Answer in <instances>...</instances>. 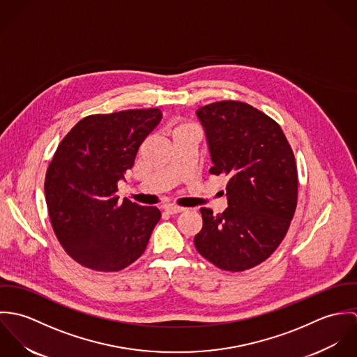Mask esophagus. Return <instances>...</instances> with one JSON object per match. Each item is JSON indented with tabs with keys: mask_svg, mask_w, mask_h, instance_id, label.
Segmentation results:
<instances>
[{
	"mask_svg": "<svg viewBox=\"0 0 357 357\" xmlns=\"http://www.w3.org/2000/svg\"><path fill=\"white\" fill-rule=\"evenodd\" d=\"M185 207H180V206H173V204H169L165 207V211L169 213V214H177V213H181L184 211Z\"/></svg>",
	"mask_w": 357,
	"mask_h": 357,
	"instance_id": "1",
	"label": "esophagus"
}]
</instances>
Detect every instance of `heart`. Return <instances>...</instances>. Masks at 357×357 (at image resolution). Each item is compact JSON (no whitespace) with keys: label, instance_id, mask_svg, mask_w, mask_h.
Masks as SVG:
<instances>
[{"label":"heart","instance_id":"b5f03b06","mask_svg":"<svg viewBox=\"0 0 357 357\" xmlns=\"http://www.w3.org/2000/svg\"><path fill=\"white\" fill-rule=\"evenodd\" d=\"M190 128H194V126H192V125H180L178 128H176V129H174V132H180V130H184V129H190ZM174 132H173V133H174Z\"/></svg>","mask_w":357,"mask_h":357}]
</instances>
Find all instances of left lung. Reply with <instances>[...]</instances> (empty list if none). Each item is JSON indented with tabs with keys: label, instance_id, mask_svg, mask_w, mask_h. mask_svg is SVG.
<instances>
[{
	"label": "left lung",
	"instance_id": "1",
	"mask_svg": "<svg viewBox=\"0 0 357 357\" xmlns=\"http://www.w3.org/2000/svg\"><path fill=\"white\" fill-rule=\"evenodd\" d=\"M197 116L210 173L228 177V207L218 214L201 208L204 227L195 248L221 269H250L278 249L293 220L298 194L294 153L282 128L246 102H211Z\"/></svg>",
	"mask_w": 357,
	"mask_h": 357
}]
</instances>
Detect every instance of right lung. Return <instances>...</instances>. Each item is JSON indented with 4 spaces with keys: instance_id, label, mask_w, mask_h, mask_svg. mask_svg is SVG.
<instances>
[{
    "instance_id": "add662e5",
    "label": "right lung",
    "mask_w": 357,
    "mask_h": 357,
    "mask_svg": "<svg viewBox=\"0 0 357 357\" xmlns=\"http://www.w3.org/2000/svg\"><path fill=\"white\" fill-rule=\"evenodd\" d=\"M160 119L158 108L89 115L59 144L45 177V198L56 238L81 265L115 272L144 253L160 211L119 202L115 192Z\"/></svg>"
}]
</instances>
